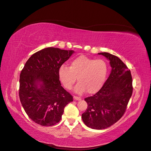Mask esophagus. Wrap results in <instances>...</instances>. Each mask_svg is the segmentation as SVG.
<instances>
[{
    "label": "esophagus",
    "instance_id": "1",
    "mask_svg": "<svg viewBox=\"0 0 151 151\" xmlns=\"http://www.w3.org/2000/svg\"><path fill=\"white\" fill-rule=\"evenodd\" d=\"M73 98H74V99H75V101H81V98H80L78 97H76V96H74Z\"/></svg>",
    "mask_w": 151,
    "mask_h": 151
}]
</instances>
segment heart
Wrapping results in <instances>:
<instances>
[{
  "instance_id": "heart-1",
  "label": "heart",
  "mask_w": 151,
  "mask_h": 151,
  "mask_svg": "<svg viewBox=\"0 0 151 151\" xmlns=\"http://www.w3.org/2000/svg\"><path fill=\"white\" fill-rule=\"evenodd\" d=\"M108 65L104 60H95L84 55L78 56L70 63V67L62 65L58 69V77L63 87L70 89L76 81L75 88L77 93L86 90L93 94L103 86L108 74Z\"/></svg>"
}]
</instances>
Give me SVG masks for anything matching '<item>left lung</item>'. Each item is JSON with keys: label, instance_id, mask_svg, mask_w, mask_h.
<instances>
[{"label": "left lung", "instance_id": "left-lung-1", "mask_svg": "<svg viewBox=\"0 0 151 151\" xmlns=\"http://www.w3.org/2000/svg\"><path fill=\"white\" fill-rule=\"evenodd\" d=\"M110 61L111 73L103 86L93 96L86 98L88 108L83 122L92 129L111 127L123 116L132 94V78L127 65L113 54L98 53Z\"/></svg>", "mask_w": 151, "mask_h": 151}]
</instances>
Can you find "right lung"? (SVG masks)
<instances>
[{"label": "right lung", "instance_id": "1", "mask_svg": "<svg viewBox=\"0 0 151 151\" xmlns=\"http://www.w3.org/2000/svg\"><path fill=\"white\" fill-rule=\"evenodd\" d=\"M75 52L47 47L32 55L20 74L19 99L32 120L49 127L61 120L73 97L61 86L58 69Z\"/></svg>", "mask_w": 151, "mask_h": 151}]
</instances>
